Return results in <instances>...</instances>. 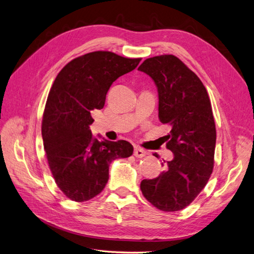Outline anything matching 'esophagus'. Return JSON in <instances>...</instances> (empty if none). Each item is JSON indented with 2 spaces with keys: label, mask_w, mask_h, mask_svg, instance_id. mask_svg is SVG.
<instances>
[{
  "label": "esophagus",
  "mask_w": 254,
  "mask_h": 254,
  "mask_svg": "<svg viewBox=\"0 0 254 254\" xmlns=\"http://www.w3.org/2000/svg\"><path fill=\"white\" fill-rule=\"evenodd\" d=\"M146 154H147V152L144 150V149L138 148V147H136L134 149V155L136 158H142V157H145Z\"/></svg>",
  "instance_id": "1"
}]
</instances>
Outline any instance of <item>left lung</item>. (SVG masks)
Returning <instances> with one entry per match:
<instances>
[{"instance_id":"8db88e82","label":"left lung","mask_w":254,"mask_h":254,"mask_svg":"<svg viewBox=\"0 0 254 254\" xmlns=\"http://www.w3.org/2000/svg\"><path fill=\"white\" fill-rule=\"evenodd\" d=\"M138 70L157 84L159 119L172 127L166 148L174 153L164 172L142 180L140 190L158 209L178 211L204 189L213 170L217 134L210 99L196 74L173 55L149 58Z\"/></svg>"}]
</instances>
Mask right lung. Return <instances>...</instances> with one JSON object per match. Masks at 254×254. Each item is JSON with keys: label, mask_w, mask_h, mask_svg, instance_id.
<instances>
[{"label": "right lung", "mask_w": 254, "mask_h": 254, "mask_svg": "<svg viewBox=\"0 0 254 254\" xmlns=\"http://www.w3.org/2000/svg\"><path fill=\"white\" fill-rule=\"evenodd\" d=\"M140 60L93 51L75 58L56 77L44 110L42 135L51 174L69 199L96 196L107 184L112 161L132 155L133 146L127 140L93 138L91 114L105 105L113 82Z\"/></svg>", "instance_id": "obj_1"}]
</instances>
